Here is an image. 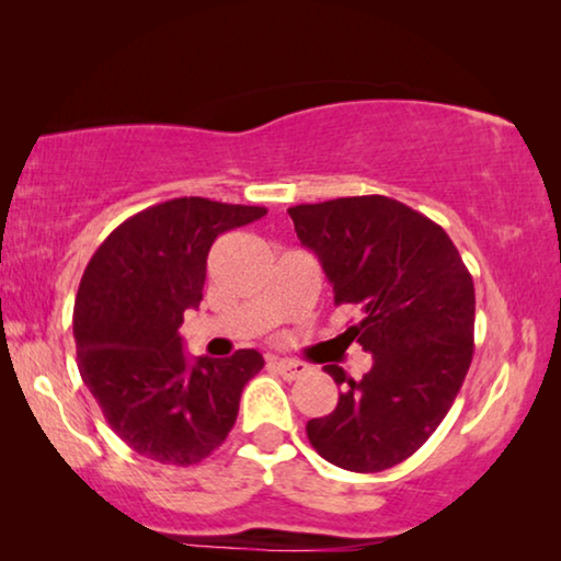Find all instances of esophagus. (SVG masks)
Segmentation results:
<instances>
[{
    "label": "esophagus",
    "mask_w": 561,
    "mask_h": 561,
    "mask_svg": "<svg viewBox=\"0 0 561 561\" xmlns=\"http://www.w3.org/2000/svg\"><path fill=\"white\" fill-rule=\"evenodd\" d=\"M271 367L278 375H283L286 380H298L304 378L306 373H309V367H306L304 363H296V359H280V357H273L271 359Z\"/></svg>",
    "instance_id": "esophagus-1"
}]
</instances>
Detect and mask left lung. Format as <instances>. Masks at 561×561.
I'll use <instances>...</instances> for the list:
<instances>
[{"label": "left lung", "instance_id": "8db88e82", "mask_svg": "<svg viewBox=\"0 0 561 561\" xmlns=\"http://www.w3.org/2000/svg\"><path fill=\"white\" fill-rule=\"evenodd\" d=\"M304 248L321 260L336 306L359 321L342 336L373 352L329 416L306 424L311 447L350 472H382L436 432L470 370L474 286L449 234L388 196H347L288 209Z\"/></svg>", "mask_w": 561, "mask_h": 561}]
</instances>
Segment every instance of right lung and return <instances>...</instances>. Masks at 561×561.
<instances>
[{"instance_id": "add662e5", "label": "right lung", "mask_w": 561, "mask_h": 561, "mask_svg": "<svg viewBox=\"0 0 561 561\" xmlns=\"http://www.w3.org/2000/svg\"><path fill=\"white\" fill-rule=\"evenodd\" d=\"M265 206L183 196L122 221L83 271L73 306L79 373L112 432L137 455L188 467L232 432L257 350L188 365L179 327L204 298L214 240Z\"/></svg>"}]
</instances>
